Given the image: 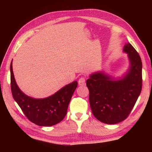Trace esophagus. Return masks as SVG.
Segmentation results:
<instances>
[{
	"label": "esophagus",
	"mask_w": 152,
	"mask_h": 152,
	"mask_svg": "<svg viewBox=\"0 0 152 152\" xmlns=\"http://www.w3.org/2000/svg\"><path fill=\"white\" fill-rule=\"evenodd\" d=\"M79 85L80 86L86 85V79L84 77H82L80 78V79L79 80Z\"/></svg>",
	"instance_id": "34e87169"
}]
</instances>
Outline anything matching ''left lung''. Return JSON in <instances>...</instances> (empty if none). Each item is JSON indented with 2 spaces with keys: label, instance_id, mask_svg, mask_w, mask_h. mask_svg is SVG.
Here are the masks:
<instances>
[{
  "label": "left lung",
  "instance_id": "left-lung-1",
  "mask_svg": "<svg viewBox=\"0 0 152 152\" xmlns=\"http://www.w3.org/2000/svg\"><path fill=\"white\" fill-rule=\"evenodd\" d=\"M129 67L121 77H115L100 70L92 73L86 81L89 103L94 117L107 124H115L127 117L140 95L142 62L139 54L129 43L124 45Z\"/></svg>",
  "mask_w": 152,
  "mask_h": 152
}]
</instances>
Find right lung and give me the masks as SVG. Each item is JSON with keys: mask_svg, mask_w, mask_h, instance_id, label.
Returning a JSON list of instances; mask_svg holds the SVG:
<instances>
[{"mask_svg": "<svg viewBox=\"0 0 152 152\" xmlns=\"http://www.w3.org/2000/svg\"><path fill=\"white\" fill-rule=\"evenodd\" d=\"M10 72L13 98L31 122L39 126L49 127L56 125L63 120L77 87V81H73L63 87L47 98H34L25 94L17 85L12 70V60Z\"/></svg>", "mask_w": 152, "mask_h": 152, "instance_id": "obj_1", "label": "right lung"}]
</instances>
